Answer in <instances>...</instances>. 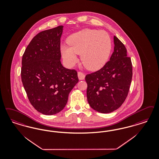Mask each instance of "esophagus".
I'll list each match as a JSON object with an SVG mask.
<instances>
[{"label": "esophagus", "instance_id": "34e87169", "mask_svg": "<svg viewBox=\"0 0 159 159\" xmlns=\"http://www.w3.org/2000/svg\"><path fill=\"white\" fill-rule=\"evenodd\" d=\"M77 75H78V77H79V80H83L85 78V75L84 73H83L82 72L79 71L77 73Z\"/></svg>", "mask_w": 159, "mask_h": 159}]
</instances>
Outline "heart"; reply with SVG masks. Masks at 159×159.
I'll return each mask as SVG.
<instances>
[{"mask_svg": "<svg viewBox=\"0 0 159 159\" xmlns=\"http://www.w3.org/2000/svg\"><path fill=\"white\" fill-rule=\"evenodd\" d=\"M112 49V41L105 31L86 29L72 35L69 44L61 46L62 56L69 66L77 61L81 54V61L86 68L96 70L102 68L108 61Z\"/></svg>", "mask_w": 159, "mask_h": 159, "instance_id": "1", "label": "heart"}]
</instances>
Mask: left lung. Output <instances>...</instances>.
<instances>
[{
	"label": "left lung",
	"mask_w": 159,
	"mask_h": 159,
	"mask_svg": "<svg viewBox=\"0 0 159 159\" xmlns=\"http://www.w3.org/2000/svg\"><path fill=\"white\" fill-rule=\"evenodd\" d=\"M114 51L100 70L87 75V98L90 107L108 114L118 109L127 98L133 76V66L127 49L114 37Z\"/></svg>",
	"instance_id": "1"
}]
</instances>
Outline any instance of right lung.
I'll use <instances>...</instances> for the list:
<instances>
[{
  "instance_id": "1",
  "label": "right lung",
  "mask_w": 159,
  "mask_h": 159,
  "mask_svg": "<svg viewBox=\"0 0 159 159\" xmlns=\"http://www.w3.org/2000/svg\"><path fill=\"white\" fill-rule=\"evenodd\" d=\"M63 30L60 25L38 33L22 59L21 79L28 99L37 111L47 115L63 109L71 90L79 82L76 71L61 63Z\"/></svg>"
}]
</instances>
